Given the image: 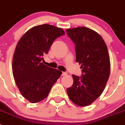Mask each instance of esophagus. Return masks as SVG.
<instances>
[{
	"mask_svg": "<svg viewBox=\"0 0 125 125\" xmlns=\"http://www.w3.org/2000/svg\"><path fill=\"white\" fill-rule=\"evenodd\" d=\"M66 75H67V73H66V72L62 73V76H66Z\"/></svg>",
	"mask_w": 125,
	"mask_h": 125,
	"instance_id": "esophagus-1",
	"label": "esophagus"
}]
</instances>
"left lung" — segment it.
Listing matches in <instances>:
<instances>
[{
	"mask_svg": "<svg viewBox=\"0 0 125 125\" xmlns=\"http://www.w3.org/2000/svg\"><path fill=\"white\" fill-rule=\"evenodd\" d=\"M66 32L75 44L76 62L81 64V77L73 75V84L67 93L75 104H91L102 94L110 73V56L100 34L86 27L68 29Z\"/></svg>",
	"mask_w": 125,
	"mask_h": 125,
	"instance_id": "1",
	"label": "left lung"
}]
</instances>
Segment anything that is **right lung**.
<instances>
[{
    "mask_svg": "<svg viewBox=\"0 0 125 125\" xmlns=\"http://www.w3.org/2000/svg\"><path fill=\"white\" fill-rule=\"evenodd\" d=\"M61 28L42 24L30 29L17 43L12 60V73L22 95L31 103L48 96L62 72L42 62L56 39L64 35Z\"/></svg>",
    "mask_w": 125,
    "mask_h": 125,
    "instance_id": "obj_1",
    "label": "right lung"
}]
</instances>
